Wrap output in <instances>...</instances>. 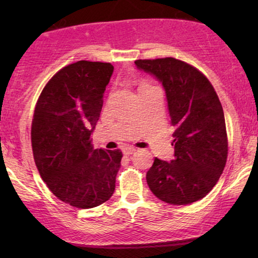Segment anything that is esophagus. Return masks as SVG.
Returning a JSON list of instances; mask_svg holds the SVG:
<instances>
[{
	"mask_svg": "<svg viewBox=\"0 0 258 258\" xmlns=\"http://www.w3.org/2000/svg\"><path fill=\"white\" fill-rule=\"evenodd\" d=\"M136 151V149L135 148H133V147H124L123 148V154L124 155H132V154H134Z\"/></svg>",
	"mask_w": 258,
	"mask_h": 258,
	"instance_id": "1",
	"label": "esophagus"
}]
</instances>
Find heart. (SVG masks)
I'll list each match as a JSON object with an SVG mask.
<instances>
[{"mask_svg":"<svg viewBox=\"0 0 258 258\" xmlns=\"http://www.w3.org/2000/svg\"><path fill=\"white\" fill-rule=\"evenodd\" d=\"M142 86H143V84H142Z\"/></svg>","mask_w":258,"mask_h":258,"instance_id":"obj_1","label":"heart"}]
</instances>
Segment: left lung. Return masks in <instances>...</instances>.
<instances>
[{
	"mask_svg": "<svg viewBox=\"0 0 258 258\" xmlns=\"http://www.w3.org/2000/svg\"><path fill=\"white\" fill-rule=\"evenodd\" d=\"M135 64L162 83L175 126L174 158H155L148 185L165 203L196 202L211 191L227 163V128L216 91L200 70L174 57L137 59Z\"/></svg>",
	"mask_w": 258,
	"mask_h": 258,
	"instance_id": "left-lung-1",
	"label": "left lung"
}]
</instances>
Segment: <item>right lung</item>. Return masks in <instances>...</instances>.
Listing matches in <instances>:
<instances>
[{"mask_svg": "<svg viewBox=\"0 0 258 258\" xmlns=\"http://www.w3.org/2000/svg\"><path fill=\"white\" fill-rule=\"evenodd\" d=\"M110 63L79 61L51 77L38 97L31 124L36 167L58 200L80 209L104 203L115 190L121 150L94 149L93 134Z\"/></svg>", "mask_w": 258, "mask_h": 258, "instance_id": "1", "label": "right lung"}]
</instances>
